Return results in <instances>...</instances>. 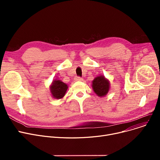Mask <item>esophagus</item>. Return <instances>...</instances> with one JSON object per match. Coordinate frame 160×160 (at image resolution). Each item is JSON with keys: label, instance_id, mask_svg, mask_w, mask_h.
<instances>
[{"label": "esophagus", "instance_id": "obj_1", "mask_svg": "<svg viewBox=\"0 0 160 160\" xmlns=\"http://www.w3.org/2000/svg\"><path fill=\"white\" fill-rule=\"evenodd\" d=\"M75 80H77V81H82V80H83V78H81V77H77L75 78Z\"/></svg>", "mask_w": 160, "mask_h": 160}]
</instances>
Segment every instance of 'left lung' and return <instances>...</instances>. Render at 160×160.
<instances>
[{"label":"left lung","instance_id":"8db88e82","mask_svg":"<svg viewBox=\"0 0 160 160\" xmlns=\"http://www.w3.org/2000/svg\"><path fill=\"white\" fill-rule=\"evenodd\" d=\"M92 88L98 97H102L108 93L110 89V82L103 75L98 76L92 82Z\"/></svg>","mask_w":160,"mask_h":160}]
</instances>
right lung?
Masks as SVG:
<instances>
[{
    "label": "right lung",
    "mask_w": 160,
    "mask_h": 160,
    "mask_svg": "<svg viewBox=\"0 0 160 160\" xmlns=\"http://www.w3.org/2000/svg\"><path fill=\"white\" fill-rule=\"evenodd\" d=\"M67 89H68V86L66 83L59 80H53L51 86L50 87L52 96L56 99L63 98L65 96Z\"/></svg>",
    "instance_id": "1"
}]
</instances>
